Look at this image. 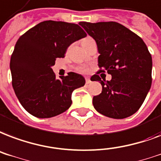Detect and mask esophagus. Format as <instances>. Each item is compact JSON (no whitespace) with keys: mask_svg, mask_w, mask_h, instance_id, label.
I'll use <instances>...</instances> for the list:
<instances>
[{"mask_svg":"<svg viewBox=\"0 0 161 161\" xmlns=\"http://www.w3.org/2000/svg\"><path fill=\"white\" fill-rule=\"evenodd\" d=\"M85 80H86V83H87V84H89V83H90V82H91V80H90V78H86Z\"/></svg>","mask_w":161,"mask_h":161,"instance_id":"1","label":"esophagus"}]
</instances>
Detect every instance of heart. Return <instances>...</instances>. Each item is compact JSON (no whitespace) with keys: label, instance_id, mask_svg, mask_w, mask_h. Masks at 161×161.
Listing matches in <instances>:
<instances>
[{"label":"heart","instance_id":"heart-1","mask_svg":"<svg viewBox=\"0 0 161 161\" xmlns=\"http://www.w3.org/2000/svg\"><path fill=\"white\" fill-rule=\"evenodd\" d=\"M91 40H93V39L92 38H90V37H87V38H84V39H83V40H82V45H85L86 43H89V41H91ZM82 71L83 72H85L86 69H82Z\"/></svg>","mask_w":161,"mask_h":161}]
</instances>
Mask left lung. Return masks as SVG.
<instances>
[{
	"label": "left lung",
	"mask_w": 161,
	"mask_h": 161,
	"mask_svg": "<svg viewBox=\"0 0 161 161\" xmlns=\"http://www.w3.org/2000/svg\"><path fill=\"white\" fill-rule=\"evenodd\" d=\"M79 25L97 44L100 56L98 65L112 75L110 81H102L94 74L92 81H99L102 92L94 96V109L104 116L123 119L137 112L145 100L152 83V57L140 37L116 22Z\"/></svg>",
	"instance_id": "obj_1"
}]
</instances>
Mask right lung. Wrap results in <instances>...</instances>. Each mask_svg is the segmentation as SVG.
Wrapping results in <instances>:
<instances>
[{
    "label": "right lung",
    "instance_id": "1",
    "mask_svg": "<svg viewBox=\"0 0 161 161\" xmlns=\"http://www.w3.org/2000/svg\"><path fill=\"white\" fill-rule=\"evenodd\" d=\"M87 36L79 25L44 21L23 34L10 61L12 87L25 110L38 118L63 113L72 105L73 90L85 84L83 76L69 72L56 79L51 67L69 45Z\"/></svg>",
    "mask_w": 161,
    "mask_h": 161
}]
</instances>
